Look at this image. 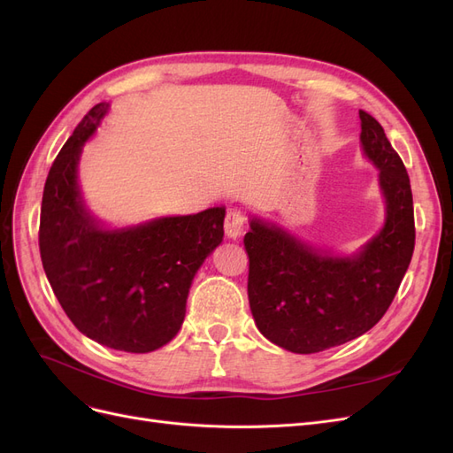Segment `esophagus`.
<instances>
[{
    "label": "esophagus",
    "mask_w": 453,
    "mask_h": 453,
    "mask_svg": "<svg viewBox=\"0 0 453 453\" xmlns=\"http://www.w3.org/2000/svg\"><path fill=\"white\" fill-rule=\"evenodd\" d=\"M243 226H245V211L240 210V208H230L226 217H225V232L226 236L236 240L242 236L243 232Z\"/></svg>",
    "instance_id": "34e87169"
}]
</instances>
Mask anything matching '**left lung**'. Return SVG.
Here are the masks:
<instances>
[{
  "instance_id": "obj_1",
  "label": "left lung",
  "mask_w": 453,
  "mask_h": 453,
  "mask_svg": "<svg viewBox=\"0 0 453 453\" xmlns=\"http://www.w3.org/2000/svg\"><path fill=\"white\" fill-rule=\"evenodd\" d=\"M361 117L365 155L380 168L386 225L361 253L333 257L276 225L251 221L248 295L258 331L293 353H318L370 331L388 311L416 243L410 177L380 122Z\"/></svg>"
}]
</instances>
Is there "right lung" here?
I'll return each instance as SVG.
<instances>
[{
	"label": "right lung",
	"instance_id": "1",
	"mask_svg": "<svg viewBox=\"0 0 453 453\" xmlns=\"http://www.w3.org/2000/svg\"><path fill=\"white\" fill-rule=\"evenodd\" d=\"M107 109L94 105L52 162L39 253L54 295L81 333L119 351L149 353L181 328L195 273L223 242L225 208L104 230L81 198L77 164Z\"/></svg>",
	"mask_w": 453,
	"mask_h": 453
}]
</instances>
